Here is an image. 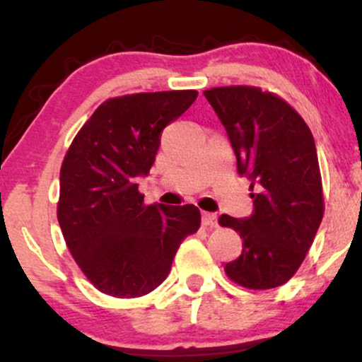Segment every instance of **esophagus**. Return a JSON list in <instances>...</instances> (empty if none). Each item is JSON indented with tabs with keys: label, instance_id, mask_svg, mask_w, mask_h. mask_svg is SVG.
<instances>
[{
	"label": "esophagus",
	"instance_id": "34e87169",
	"mask_svg": "<svg viewBox=\"0 0 362 362\" xmlns=\"http://www.w3.org/2000/svg\"><path fill=\"white\" fill-rule=\"evenodd\" d=\"M202 224H204V226L216 228L218 226V216L214 213H202Z\"/></svg>",
	"mask_w": 362,
	"mask_h": 362
}]
</instances>
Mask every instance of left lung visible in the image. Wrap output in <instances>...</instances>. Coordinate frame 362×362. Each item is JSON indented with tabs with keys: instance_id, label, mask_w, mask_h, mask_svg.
<instances>
[{
	"instance_id": "8db88e82",
	"label": "left lung",
	"mask_w": 362,
	"mask_h": 362,
	"mask_svg": "<svg viewBox=\"0 0 362 362\" xmlns=\"http://www.w3.org/2000/svg\"><path fill=\"white\" fill-rule=\"evenodd\" d=\"M204 97L226 129L240 177L257 189L248 218H219L243 238L242 255L224 271L243 288H277L300 269L323 218L315 139L293 107L260 88L223 86Z\"/></svg>"
}]
</instances>
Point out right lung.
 <instances>
[{"label": "right lung", "mask_w": 362, "mask_h": 362, "mask_svg": "<svg viewBox=\"0 0 362 362\" xmlns=\"http://www.w3.org/2000/svg\"><path fill=\"white\" fill-rule=\"evenodd\" d=\"M197 98L195 90L110 98L66 153L57 221L73 259L102 293L138 298L167 279L185 236L201 226L194 204L144 206L160 134Z\"/></svg>", "instance_id": "add662e5"}]
</instances>
